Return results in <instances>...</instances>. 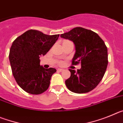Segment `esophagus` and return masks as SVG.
I'll return each instance as SVG.
<instances>
[{"instance_id":"1","label":"esophagus","mask_w":123,"mask_h":123,"mask_svg":"<svg viewBox=\"0 0 123 123\" xmlns=\"http://www.w3.org/2000/svg\"><path fill=\"white\" fill-rule=\"evenodd\" d=\"M57 71H60V72H62V71H64V69H61V68H59V69H57Z\"/></svg>"}]
</instances>
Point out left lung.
<instances>
[{
  "label": "left lung",
  "mask_w": 123,
  "mask_h": 123,
  "mask_svg": "<svg viewBox=\"0 0 123 123\" xmlns=\"http://www.w3.org/2000/svg\"><path fill=\"white\" fill-rule=\"evenodd\" d=\"M61 37L73 42L75 45L73 65L81 63V69H69L71 76L65 81L69 91L83 94L93 90L104 77L108 65V51L105 42L94 31L76 27Z\"/></svg>",
  "instance_id": "1"
}]
</instances>
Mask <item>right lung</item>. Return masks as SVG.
<instances>
[{
	"instance_id": "right-lung-1",
	"label": "right lung",
	"mask_w": 123,
	"mask_h": 123,
	"mask_svg": "<svg viewBox=\"0 0 123 123\" xmlns=\"http://www.w3.org/2000/svg\"><path fill=\"white\" fill-rule=\"evenodd\" d=\"M59 34L46 35L30 29L13 42L9 53L13 75L19 86L31 94H41L47 90L56 69H45L40 65L44 56L58 39Z\"/></svg>"
}]
</instances>
